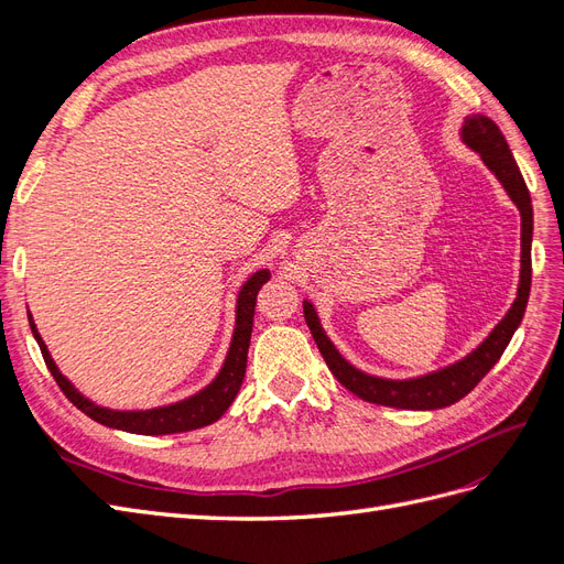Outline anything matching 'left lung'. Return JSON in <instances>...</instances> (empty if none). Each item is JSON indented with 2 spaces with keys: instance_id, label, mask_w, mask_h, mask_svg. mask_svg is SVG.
<instances>
[{
  "instance_id": "obj_1",
  "label": "left lung",
  "mask_w": 564,
  "mask_h": 564,
  "mask_svg": "<svg viewBox=\"0 0 564 564\" xmlns=\"http://www.w3.org/2000/svg\"><path fill=\"white\" fill-rule=\"evenodd\" d=\"M460 141L470 150H475L480 160L487 164L489 172L499 178L508 197L516 202L522 218V256H520V284H518V299L510 305L506 317L491 329V334L468 352L464 360H458L445 369H437L431 373H423L416 379H381L365 373L352 367L344 355L336 350V346L324 334L319 317L313 308L311 301H303V315L308 322L311 334L315 344L327 362L329 371L338 379L340 386H346L357 398H362L373 404L395 406V409H442L466 398L468 392L482 381L485 373L499 362L506 346L513 338L516 329L524 317L529 286H532V230H534V214H532V197H529L527 183L516 164L513 152H510L506 135L501 129L491 122L485 115H470L464 119L460 127Z\"/></svg>"
}]
</instances>
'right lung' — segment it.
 Returning <instances> with one entry per match:
<instances>
[{
    "label": "right lung",
    "mask_w": 564,
    "mask_h": 564,
    "mask_svg": "<svg viewBox=\"0 0 564 564\" xmlns=\"http://www.w3.org/2000/svg\"><path fill=\"white\" fill-rule=\"evenodd\" d=\"M270 280V270H256L253 275L242 284L240 294H237V308H235V332L230 340V350L226 355V362L216 373V379L195 392L193 398H185L181 402L155 406V409H133V412H119V409H108L84 398L82 392L67 381L58 371L56 362L51 360L46 350V344L42 340L37 324L30 319V329L35 334V340L40 344L44 362L51 371V377L56 379L58 388L65 392V398L70 400L79 412L87 414L89 419L108 425V429L127 431V433H139V435H169V433H185L202 429V425H209L226 414V409L232 404L235 395L240 392V386L245 381L247 371V350L251 340V327H253V308H256V294L259 289Z\"/></svg>",
    "instance_id": "1"
}]
</instances>
